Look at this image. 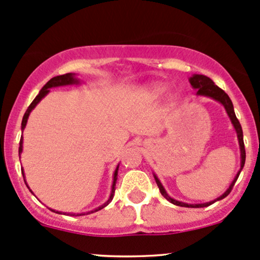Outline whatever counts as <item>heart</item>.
Instances as JSON below:
<instances>
[{
	"mask_svg": "<svg viewBox=\"0 0 260 260\" xmlns=\"http://www.w3.org/2000/svg\"><path fill=\"white\" fill-rule=\"evenodd\" d=\"M168 91V85L165 84H153L152 86H149L148 88V95L152 100H159L161 96H164V93ZM169 100L170 102H176L178 101V95L175 92L170 93L169 95Z\"/></svg>",
	"mask_w": 260,
	"mask_h": 260,
	"instance_id": "b5f03b06",
	"label": "heart"
}]
</instances>
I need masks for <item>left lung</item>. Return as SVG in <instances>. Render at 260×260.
<instances>
[{"label": "left lung", "instance_id": "left-lung-1", "mask_svg": "<svg viewBox=\"0 0 260 260\" xmlns=\"http://www.w3.org/2000/svg\"><path fill=\"white\" fill-rule=\"evenodd\" d=\"M191 86L192 88H195V90H198V92H196V95L198 96H205V98H210L212 100H215V101L219 102V104L222 105V106L224 107V110H226L228 117H230L231 122H232L233 127H235L236 129V133H237V138H238V144H239V150H241V168H239L238 173H237V175L235 176V179H233V181L231 182L230 187L224 191L223 193H222L221 196L217 199H215L213 201H210V202H204V204H186V202H182V201H178V200L170 198L169 195H168V192L165 191L164 186L161 185L160 180L158 179V176L154 174V179H155L156 181V185H158L159 190H160V193L162 196H164L165 199L168 200L169 202H172V204L176 205V206H181V207H191V209H200V207H207L210 206V205H212L213 202L216 201H219V200L224 199L228 193L231 192V190H232L233 185L236 184L237 179H238L239 174H241L242 169H243L244 167V162H246V149H244V142H243V131H242V127H241V123H239V121L237 119L236 117V113H235V108H233V104L232 101H231V99L228 98V95L226 92H224L222 88H219L217 85H215V82L212 81L210 78H207V76L205 75H200V74H193L192 76L189 79Z\"/></svg>", "mask_w": 260, "mask_h": 260}]
</instances>
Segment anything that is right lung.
<instances>
[{
  "label": "right lung",
  "instance_id": "obj_1",
  "mask_svg": "<svg viewBox=\"0 0 260 260\" xmlns=\"http://www.w3.org/2000/svg\"><path fill=\"white\" fill-rule=\"evenodd\" d=\"M79 84H81V81H80V79L76 78V74H74V73H68V74H65V75H59V76H55V78L50 79L49 81H48L47 84H45L44 86L42 87V90L39 91L38 95L36 96V99L33 100L32 104L29 105V107H28L27 111H25V113H24V116H23V119H22V125H21L22 133H23L25 125H27L28 117H29L30 112H32V110H34V107H36L37 105H38L39 102L42 101V99H44L45 96H47L48 93L50 92V88H53V87H59V86H68V85H79ZM22 150H23V136L21 137V141H19V148H18L19 159H21V153H22ZM118 168H119V164L117 165L115 173H113V182H112V187H111V195H110V198H108V200H107L106 202H105V204H102L101 206H99L98 209H95V210H92V211H88V212H85V213H86V215H88V213L96 212V211H99V210H102V209H104V207H106L107 205L110 204L111 201H112L113 195H115V190H116V181H117V175H118ZM22 174H23V178H24L23 168H22ZM24 182H25V185H27V187H28V184H27V181H25V178H24ZM28 189H29V187H28ZM29 191L33 193L32 190L29 189ZM51 211H54V212H55V210H51ZM56 213H61V212H59V211H56ZM85 213H78V215H76V213H69V215H71V216H74V215L81 216V215H85Z\"/></svg>",
  "mask_w": 260,
  "mask_h": 260
}]
</instances>
